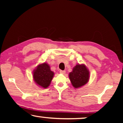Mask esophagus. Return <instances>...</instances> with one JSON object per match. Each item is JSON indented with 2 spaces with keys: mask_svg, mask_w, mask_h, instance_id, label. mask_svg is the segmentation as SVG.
<instances>
[{
  "mask_svg": "<svg viewBox=\"0 0 123 123\" xmlns=\"http://www.w3.org/2000/svg\"><path fill=\"white\" fill-rule=\"evenodd\" d=\"M59 72H60V73L63 74H64L65 73V70H60Z\"/></svg>",
  "mask_w": 123,
  "mask_h": 123,
  "instance_id": "1",
  "label": "esophagus"
}]
</instances>
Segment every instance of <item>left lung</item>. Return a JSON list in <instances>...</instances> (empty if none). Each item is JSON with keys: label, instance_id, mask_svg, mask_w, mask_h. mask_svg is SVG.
Wrapping results in <instances>:
<instances>
[{"label": "left lung", "instance_id": "left-lung-1", "mask_svg": "<svg viewBox=\"0 0 123 123\" xmlns=\"http://www.w3.org/2000/svg\"><path fill=\"white\" fill-rule=\"evenodd\" d=\"M69 77L73 86L75 88L86 85L90 78V72L85 64H77L74 67Z\"/></svg>", "mask_w": 123, "mask_h": 123}]
</instances>
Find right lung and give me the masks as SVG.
Masks as SVG:
<instances>
[{
    "mask_svg": "<svg viewBox=\"0 0 123 123\" xmlns=\"http://www.w3.org/2000/svg\"><path fill=\"white\" fill-rule=\"evenodd\" d=\"M54 75V72L50 70V66L46 63L38 65L33 72L35 83L44 88L50 85Z\"/></svg>",
    "mask_w": 123,
    "mask_h": 123,
    "instance_id": "add662e5",
    "label": "right lung"
}]
</instances>
